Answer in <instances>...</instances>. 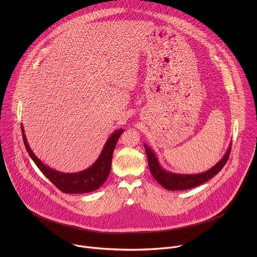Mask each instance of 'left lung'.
Returning <instances> with one entry per match:
<instances>
[{
  "instance_id": "obj_1",
  "label": "left lung",
  "mask_w": 257,
  "mask_h": 257,
  "mask_svg": "<svg viewBox=\"0 0 257 257\" xmlns=\"http://www.w3.org/2000/svg\"><path fill=\"white\" fill-rule=\"evenodd\" d=\"M145 148L147 152L149 170L152 176L154 177V179L167 190L179 191V190H187V189L200 186L207 182L208 180H210L211 178H213L215 175H217L221 170V168L225 165L229 157L231 145H229L222 158L215 166L199 174H180V173L167 171L163 169L162 166L160 165L155 152L150 147H147L146 144H145Z\"/></svg>"
}]
</instances>
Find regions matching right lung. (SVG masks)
<instances>
[{
    "mask_svg": "<svg viewBox=\"0 0 257 257\" xmlns=\"http://www.w3.org/2000/svg\"><path fill=\"white\" fill-rule=\"evenodd\" d=\"M22 133H23V139H24V144L26 146V148L31 158L34 160V162L39 168V170L63 193L82 194V193H89L97 190L107 180L110 174L113 149L116 145L118 138L123 133V130L119 128L113 132L110 135V138L108 139V141L106 142L98 159L89 168L77 173L59 172L45 165L43 162H41L37 158V155L33 152V150L29 146L23 125H22Z\"/></svg>",
    "mask_w": 257,
    "mask_h": 257,
    "instance_id": "1",
    "label": "right lung"
}]
</instances>
